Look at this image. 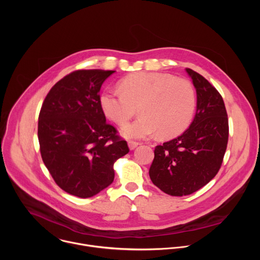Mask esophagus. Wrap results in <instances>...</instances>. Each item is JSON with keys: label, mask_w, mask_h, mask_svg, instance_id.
I'll return each instance as SVG.
<instances>
[{"label": "esophagus", "mask_w": 260, "mask_h": 260, "mask_svg": "<svg viewBox=\"0 0 260 260\" xmlns=\"http://www.w3.org/2000/svg\"><path fill=\"white\" fill-rule=\"evenodd\" d=\"M139 145H140V143L135 142V141H129V142H128V147H129V149H131V150L136 149V148H137Z\"/></svg>", "instance_id": "obj_1"}]
</instances>
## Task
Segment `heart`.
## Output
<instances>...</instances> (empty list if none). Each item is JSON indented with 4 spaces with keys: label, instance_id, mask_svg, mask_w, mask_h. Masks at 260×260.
Masks as SVG:
<instances>
[{
    "label": "heart",
    "instance_id": "heart-1",
    "mask_svg": "<svg viewBox=\"0 0 260 260\" xmlns=\"http://www.w3.org/2000/svg\"><path fill=\"white\" fill-rule=\"evenodd\" d=\"M121 90L107 89L100 105L107 117L120 126L135 115L140 117L122 128L124 137L144 139L158 133L161 138L181 134L192 120L196 93L190 82L171 74L137 72L119 82Z\"/></svg>",
    "mask_w": 260,
    "mask_h": 260
}]
</instances>
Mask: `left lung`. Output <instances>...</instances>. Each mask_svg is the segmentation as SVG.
Segmentation results:
<instances>
[{
    "label": "left lung",
    "instance_id": "1",
    "mask_svg": "<svg viewBox=\"0 0 260 260\" xmlns=\"http://www.w3.org/2000/svg\"><path fill=\"white\" fill-rule=\"evenodd\" d=\"M197 90V113L181 136L158 145L149 176L173 197L191 194L218 173L228 147L229 118L223 99L199 73L186 68Z\"/></svg>",
    "mask_w": 260,
    "mask_h": 260
}]
</instances>
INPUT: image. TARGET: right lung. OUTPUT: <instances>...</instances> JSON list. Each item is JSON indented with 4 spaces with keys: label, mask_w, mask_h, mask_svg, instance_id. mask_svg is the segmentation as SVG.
Here are the masks:
<instances>
[{
    "label": "right lung",
    "mask_w": 260,
    "mask_h": 260,
    "mask_svg": "<svg viewBox=\"0 0 260 260\" xmlns=\"http://www.w3.org/2000/svg\"><path fill=\"white\" fill-rule=\"evenodd\" d=\"M115 71L77 70L56 82L39 114L38 139L44 165L58 186L91 198L114 180V162L128 153L125 140L106 122L100 89Z\"/></svg>",
    "instance_id": "1"
}]
</instances>
